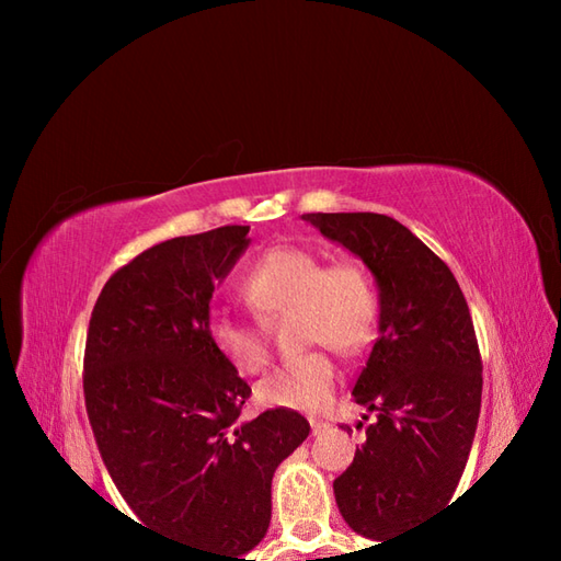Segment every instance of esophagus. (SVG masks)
I'll use <instances>...</instances> for the list:
<instances>
[{
    "label": "esophagus",
    "mask_w": 561,
    "mask_h": 561,
    "mask_svg": "<svg viewBox=\"0 0 561 561\" xmlns=\"http://www.w3.org/2000/svg\"><path fill=\"white\" fill-rule=\"evenodd\" d=\"M327 428H329V423H327V421H317V417H314V421H311V433H314V435L324 433Z\"/></svg>",
    "instance_id": "esophagus-1"
}]
</instances>
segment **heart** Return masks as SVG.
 Instances as JSON below:
<instances>
[{"instance_id": "heart-1", "label": "heart", "mask_w": 561, "mask_h": 561, "mask_svg": "<svg viewBox=\"0 0 561 561\" xmlns=\"http://www.w3.org/2000/svg\"><path fill=\"white\" fill-rule=\"evenodd\" d=\"M244 299L262 319L297 311L307 346L329 344L341 354H356L374 339L378 294L368 272L356 262L324 264L304 247H272L254 262L242 284ZM213 346L242 374H260L270 360L262 329L230 314H213L207 324ZM339 383V366L327 351H309L274 368L257 383V398L270 408L319 411Z\"/></svg>"}]
</instances>
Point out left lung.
<instances>
[{"mask_svg":"<svg viewBox=\"0 0 561 561\" xmlns=\"http://www.w3.org/2000/svg\"><path fill=\"white\" fill-rule=\"evenodd\" d=\"M301 220L356 254L378 287V339L351 391L376 417L334 495L346 525L383 545L453 500L480 415L478 339L448 264L393 217Z\"/></svg>","mask_w":561,"mask_h":561,"instance_id":"8db88e82","label":"left lung"}]
</instances>
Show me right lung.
<instances>
[{
    "label": "right lung",
    "mask_w": 561,
    "mask_h": 561,
    "mask_svg": "<svg viewBox=\"0 0 561 561\" xmlns=\"http://www.w3.org/2000/svg\"><path fill=\"white\" fill-rule=\"evenodd\" d=\"M247 232L227 225L140 252L101 289L83 356L93 438L123 500L210 561H254L244 554L267 535L274 470L309 435L289 408L242 421L252 388L207 334Z\"/></svg>",
    "instance_id": "right-lung-1"
}]
</instances>
